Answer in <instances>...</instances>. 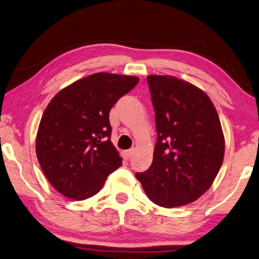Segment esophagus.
<instances>
[{
    "label": "esophagus",
    "instance_id": "1",
    "mask_svg": "<svg viewBox=\"0 0 259 259\" xmlns=\"http://www.w3.org/2000/svg\"><path fill=\"white\" fill-rule=\"evenodd\" d=\"M122 155H123V157L125 159H130L132 157V155H133V149H127V151H123Z\"/></svg>",
    "mask_w": 259,
    "mask_h": 259
}]
</instances>
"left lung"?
I'll list each match as a JSON object with an SVG mask.
<instances>
[{
	"label": "left lung",
	"mask_w": 259,
	"mask_h": 259,
	"mask_svg": "<svg viewBox=\"0 0 259 259\" xmlns=\"http://www.w3.org/2000/svg\"><path fill=\"white\" fill-rule=\"evenodd\" d=\"M157 142L153 163L136 173L147 197L162 207L194 202L207 191L223 164L225 140L207 94L170 75H148Z\"/></svg>",
	"instance_id": "1"
}]
</instances>
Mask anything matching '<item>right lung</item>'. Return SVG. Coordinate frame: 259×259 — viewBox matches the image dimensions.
<instances>
[{
	"label": "right lung",
	"mask_w": 259,
	"mask_h": 259,
	"mask_svg": "<svg viewBox=\"0 0 259 259\" xmlns=\"http://www.w3.org/2000/svg\"><path fill=\"white\" fill-rule=\"evenodd\" d=\"M139 81L101 72L66 86L51 100L35 148L43 173L57 192L75 200L92 197L122 165L111 142L110 111Z\"/></svg>",
	"instance_id": "1"
}]
</instances>
